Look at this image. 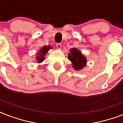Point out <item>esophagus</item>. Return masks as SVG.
I'll list each match as a JSON object with an SVG mask.
<instances>
[{
    "instance_id": "obj_1",
    "label": "esophagus",
    "mask_w": 123,
    "mask_h": 123,
    "mask_svg": "<svg viewBox=\"0 0 123 123\" xmlns=\"http://www.w3.org/2000/svg\"><path fill=\"white\" fill-rule=\"evenodd\" d=\"M56 45H57V47L59 49H61V43H57Z\"/></svg>"
}]
</instances>
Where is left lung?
Returning a JSON list of instances; mask_svg holds the SVG:
<instances>
[{
    "instance_id": "obj_1",
    "label": "left lung",
    "mask_w": 123,
    "mask_h": 123,
    "mask_svg": "<svg viewBox=\"0 0 123 123\" xmlns=\"http://www.w3.org/2000/svg\"><path fill=\"white\" fill-rule=\"evenodd\" d=\"M68 58L72 62V66L76 70L82 69L86 66L87 61L86 57L77 48H71L70 54H68Z\"/></svg>"
}]
</instances>
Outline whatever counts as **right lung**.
I'll return each instance as SVG.
<instances>
[{"instance_id": "1", "label": "right lung", "mask_w": 123, "mask_h": 123, "mask_svg": "<svg viewBox=\"0 0 123 123\" xmlns=\"http://www.w3.org/2000/svg\"><path fill=\"white\" fill-rule=\"evenodd\" d=\"M51 47L50 45L48 46H43L41 50H39V53L38 54V56H37L36 57V60H37V62H41L43 61L44 58V55L46 54V52H48V50H50Z\"/></svg>"}]
</instances>
